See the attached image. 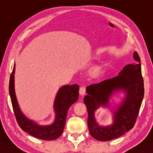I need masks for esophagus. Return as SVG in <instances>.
Here are the masks:
<instances>
[{
    "label": "esophagus",
    "mask_w": 153,
    "mask_h": 153,
    "mask_svg": "<svg viewBox=\"0 0 153 153\" xmlns=\"http://www.w3.org/2000/svg\"><path fill=\"white\" fill-rule=\"evenodd\" d=\"M85 91H86V88L85 87L83 86V87H81L79 88V94L81 95H83L85 94Z\"/></svg>",
    "instance_id": "esophagus-1"
}]
</instances>
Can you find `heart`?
Masks as SVG:
<instances>
[{"instance_id":"obj_1","label":"heart","mask_w":153,"mask_h":153,"mask_svg":"<svg viewBox=\"0 0 153 153\" xmlns=\"http://www.w3.org/2000/svg\"><path fill=\"white\" fill-rule=\"evenodd\" d=\"M100 68H95L94 70V71H93V74H94V75H96V74H97L99 72H100Z\"/></svg>"}]
</instances>
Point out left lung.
Wrapping results in <instances>:
<instances>
[{"label":"left lung","instance_id":"1","mask_svg":"<svg viewBox=\"0 0 153 153\" xmlns=\"http://www.w3.org/2000/svg\"><path fill=\"white\" fill-rule=\"evenodd\" d=\"M133 58L136 62L125 65L118 76L87 87L84 103L88 113V128L95 139L108 141L116 139L135 124L145 90L140 59L137 52ZM119 90H125L127 97L115 113L114 123L105 128L99 126L94 119V111L100 106L106 105L112 93Z\"/></svg>","mask_w":153,"mask_h":153}]
</instances>
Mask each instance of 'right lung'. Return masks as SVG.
I'll return each instance as SVG.
<instances>
[{"label":"right lung","instance_id":"right-lung-1","mask_svg":"<svg viewBox=\"0 0 153 153\" xmlns=\"http://www.w3.org/2000/svg\"><path fill=\"white\" fill-rule=\"evenodd\" d=\"M14 71L15 65L9 81V94L15 117L20 127L36 138L46 140L58 139L62 135L64 131L69 108L78 100L79 85L77 84L64 85L59 89L54 102V109L56 113L54 123L48 126H40L27 119L21 112L15 95Z\"/></svg>","mask_w":153,"mask_h":153}]
</instances>
